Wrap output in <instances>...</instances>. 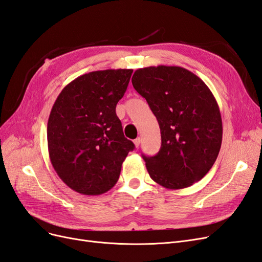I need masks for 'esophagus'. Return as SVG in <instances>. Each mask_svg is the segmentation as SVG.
Returning a JSON list of instances; mask_svg holds the SVG:
<instances>
[{
	"mask_svg": "<svg viewBox=\"0 0 262 262\" xmlns=\"http://www.w3.org/2000/svg\"><path fill=\"white\" fill-rule=\"evenodd\" d=\"M133 143H134V145H136V147H139V145H140V143H141V139H140V138H137L136 140L133 141Z\"/></svg>",
	"mask_w": 262,
	"mask_h": 262,
	"instance_id": "obj_1",
	"label": "esophagus"
}]
</instances>
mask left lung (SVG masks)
<instances>
[{
    "instance_id": "8db88e82",
    "label": "left lung",
    "mask_w": 262,
    "mask_h": 262,
    "mask_svg": "<svg viewBox=\"0 0 262 262\" xmlns=\"http://www.w3.org/2000/svg\"><path fill=\"white\" fill-rule=\"evenodd\" d=\"M132 85L161 129L160 152L143 155L149 177L172 190L201 180L216 161L223 136L220 108L207 84L187 69L157 66L137 70Z\"/></svg>"
}]
</instances>
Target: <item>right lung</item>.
<instances>
[{"label": "right lung", "mask_w": 262, "mask_h": 262, "mask_svg": "<svg viewBox=\"0 0 262 262\" xmlns=\"http://www.w3.org/2000/svg\"><path fill=\"white\" fill-rule=\"evenodd\" d=\"M132 72L83 74L62 90L52 106L47 128L50 161L61 180L78 193L98 195L112 189L134 148L116 115Z\"/></svg>", "instance_id": "right-lung-1"}]
</instances>
